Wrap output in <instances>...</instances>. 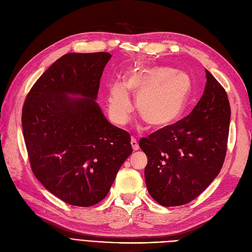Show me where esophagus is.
Wrapping results in <instances>:
<instances>
[{"instance_id": "1", "label": "esophagus", "mask_w": 252, "mask_h": 252, "mask_svg": "<svg viewBox=\"0 0 252 252\" xmlns=\"http://www.w3.org/2000/svg\"><path fill=\"white\" fill-rule=\"evenodd\" d=\"M131 146H132V149H133V151H137L138 150V144H137V140L134 138V137H132L131 138Z\"/></svg>"}]
</instances>
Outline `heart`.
<instances>
[{
  "instance_id": "heart-1",
  "label": "heart",
  "mask_w": 252,
  "mask_h": 252,
  "mask_svg": "<svg viewBox=\"0 0 252 252\" xmlns=\"http://www.w3.org/2000/svg\"><path fill=\"white\" fill-rule=\"evenodd\" d=\"M192 93V80L169 66H142L130 69L122 83L108 87V113L114 122L124 125L132 113L129 94L136 98L137 112L153 127L175 123L182 116Z\"/></svg>"
}]
</instances>
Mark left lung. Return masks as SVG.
<instances>
[{
    "instance_id": "1",
    "label": "left lung",
    "mask_w": 252,
    "mask_h": 252,
    "mask_svg": "<svg viewBox=\"0 0 252 252\" xmlns=\"http://www.w3.org/2000/svg\"><path fill=\"white\" fill-rule=\"evenodd\" d=\"M205 92L188 116L139 140L148 157L150 195L164 207L196 198L220 173L226 155L230 106L224 88L206 70Z\"/></svg>"
}]
</instances>
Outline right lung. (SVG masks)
Returning a JSON list of instances; mask_svg holds the SVG:
<instances>
[{
    "label": "right lung",
    "mask_w": 252,
    "mask_h": 252,
    "mask_svg": "<svg viewBox=\"0 0 252 252\" xmlns=\"http://www.w3.org/2000/svg\"><path fill=\"white\" fill-rule=\"evenodd\" d=\"M110 57L104 52L64 55L37 79L23 106L32 172L49 192L71 206L101 202L132 153L129 133L110 124L95 101Z\"/></svg>",
    "instance_id": "add662e5"
}]
</instances>
